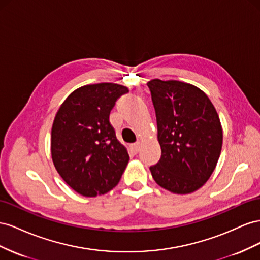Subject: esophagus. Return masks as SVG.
<instances>
[{"label":"esophagus","mask_w":260,"mask_h":260,"mask_svg":"<svg viewBox=\"0 0 260 260\" xmlns=\"http://www.w3.org/2000/svg\"><path fill=\"white\" fill-rule=\"evenodd\" d=\"M131 148H132V150L134 151L135 153H137L138 151H139V148H140V143L139 142H137V143H135V144H133L132 146H131Z\"/></svg>","instance_id":"obj_1"}]
</instances>
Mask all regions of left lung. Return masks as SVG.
Returning <instances> with one entry per match:
<instances>
[{"label":"left lung","mask_w":260,"mask_h":260,"mask_svg":"<svg viewBox=\"0 0 260 260\" xmlns=\"http://www.w3.org/2000/svg\"><path fill=\"white\" fill-rule=\"evenodd\" d=\"M150 89L161 158L150 167L158 185L174 194H189L209 180L222 148L216 109L199 88L179 80L152 79Z\"/></svg>","instance_id":"1"}]
</instances>
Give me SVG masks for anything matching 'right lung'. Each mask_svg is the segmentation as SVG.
Segmentation results:
<instances>
[{
  "instance_id": "right-lung-1",
  "label": "right lung",
  "mask_w": 260,
  "mask_h": 260,
  "mask_svg": "<svg viewBox=\"0 0 260 260\" xmlns=\"http://www.w3.org/2000/svg\"><path fill=\"white\" fill-rule=\"evenodd\" d=\"M128 89L117 84L86 85L73 91L55 115L51 154L65 183L86 197L115 187L129 155L118 142L109 116Z\"/></svg>"
}]
</instances>
